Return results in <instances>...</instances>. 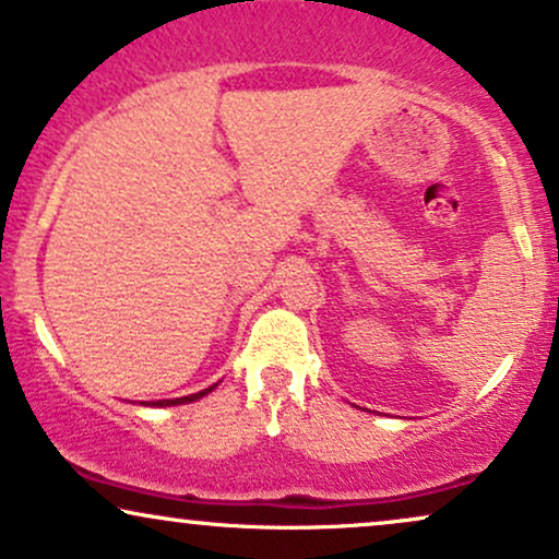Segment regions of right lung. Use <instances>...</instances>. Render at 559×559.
<instances>
[{"label": "right lung", "mask_w": 559, "mask_h": 559, "mask_svg": "<svg viewBox=\"0 0 559 559\" xmlns=\"http://www.w3.org/2000/svg\"><path fill=\"white\" fill-rule=\"evenodd\" d=\"M216 386V384H214ZM214 386H209V390H203V392H195V394H188V397H178V400H157V402H150L152 407H169V405H186V402H195V400H201L203 394H209L211 390H214Z\"/></svg>", "instance_id": "right-lung-1"}]
</instances>
